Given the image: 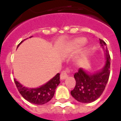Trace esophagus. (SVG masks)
Masks as SVG:
<instances>
[{
    "label": "esophagus",
    "mask_w": 121,
    "mask_h": 121,
    "mask_svg": "<svg viewBox=\"0 0 121 121\" xmlns=\"http://www.w3.org/2000/svg\"><path fill=\"white\" fill-rule=\"evenodd\" d=\"M69 73V70L68 69L62 71L60 74L61 80H65V79L67 78L69 76L68 75Z\"/></svg>",
    "instance_id": "34e87169"
}]
</instances>
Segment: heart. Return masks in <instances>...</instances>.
<instances>
[{"mask_svg": "<svg viewBox=\"0 0 121 121\" xmlns=\"http://www.w3.org/2000/svg\"><path fill=\"white\" fill-rule=\"evenodd\" d=\"M86 43V39L84 37H78L73 39L69 45V49L72 52H76L84 46Z\"/></svg>", "mask_w": 121, "mask_h": 121, "instance_id": "1", "label": "heart"}]
</instances>
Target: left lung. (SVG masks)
Listing matches in <instances>:
<instances>
[{"label":"left lung","instance_id":"left-lung-1","mask_svg":"<svg viewBox=\"0 0 121 121\" xmlns=\"http://www.w3.org/2000/svg\"><path fill=\"white\" fill-rule=\"evenodd\" d=\"M100 43L104 49L106 61L102 70L89 74L80 68L74 74L76 86L71 94L77 101L82 103H90L96 100L104 91L110 74V56L106 43L100 39Z\"/></svg>","mask_w":121,"mask_h":121}]
</instances>
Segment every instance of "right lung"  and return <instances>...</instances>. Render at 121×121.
I'll return each instance as SVG.
<instances>
[{
	"instance_id": "obj_1",
	"label": "right lung",
	"mask_w": 121,
	"mask_h": 121,
	"mask_svg": "<svg viewBox=\"0 0 121 121\" xmlns=\"http://www.w3.org/2000/svg\"><path fill=\"white\" fill-rule=\"evenodd\" d=\"M23 41L18 45V47L23 42ZM60 74L58 73L46 84L37 88H28L24 87L15 78H14V82L18 91L24 99L32 104L42 105L46 104L52 99L56 89L60 83Z\"/></svg>"
}]
</instances>
